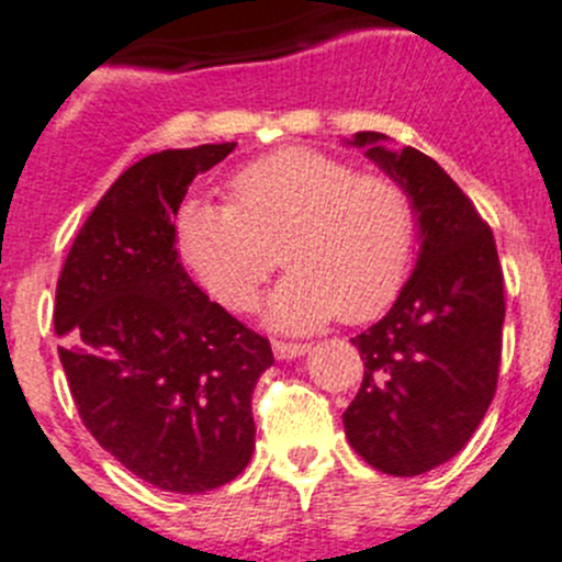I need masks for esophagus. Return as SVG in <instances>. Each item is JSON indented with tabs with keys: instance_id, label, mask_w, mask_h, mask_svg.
I'll return each instance as SVG.
<instances>
[{
	"instance_id": "1",
	"label": "esophagus",
	"mask_w": 562,
	"mask_h": 562,
	"mask_svg": "<svg viewBox=\"0 0 562 562\" xmlns=\"http://www.w3.org/2000/svg\"><path fill=\"white\" fill-rule=\"evenodd\" d=\"M274 349L277 360H293V358H302V355L311 352V344H291V340H274L271 344Z\"/></svg>"
}]
</instances>
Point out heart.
<instances>
[{"label":"heart","instance_id":"b5f03b06","mask_svg":"<svg viewBox=\"0 0 562 562\" xmlns=\"http://www.w3.org/2000/svg\"><path fill=\"white\" fill-rule=\"evenodd\" d=\"M182 260L233 311H249L277 269L266 302L271 327L307 333L344 316L366 322L391 305L411 271L416 213L405 188L355 162L291 146L229 180V204L188 199L177 216Z\"/></svg>","mask_w":562,"mask_h":562}]
</instances>
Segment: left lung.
<instances>
[{"label": "left lung", "mask_w": 562, "mask_h": 562, "mask_svg": "<svg viewBox=\"0 0 562 562\" xmlns=\"http://www.w3.org/2000/svg\"><path fill=\"white\" fill-rule=\"evenodd\" d=\"M385 140L358 133L346 144L407 191L418 257L391 311L352 338L366 371L344 427L376 471L416 476L454 458L494 400L505 277L494 233L458 182L424 151Z\"/></svg>", "instance_id": "1"}]
</instances>
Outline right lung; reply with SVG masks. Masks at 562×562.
Returning <instances> with one entry per match:
<instances>
[{
  "label": "right lung",
  "instance_id": "right-lung-1",
  "mask_svg": "<svg viewBox=\"0 0 562 562\" xmlns=\"http://www.w3.org/2000/svg\"><path fill=\"white\" fill-rule=\"evenodd\" d=\"M233 149H166L130 166L57 280L55 333L82 424L124 469L171 494H204L249 465L251 391L274 363L269 340L210 302L177 255L188 186Z\"/></svg>",
  "mask_w": 562,
  "mask_h": 562
}]
</instances>
